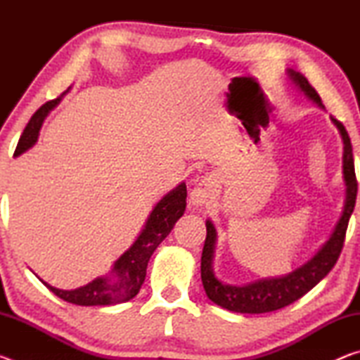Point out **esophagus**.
<instances>
[{"label":"esophagus","instance_id":"34e87169","mask_svg":"<svg viewBox=\"0 0 360 360\" xmlns=\"http://www.w3.org/2000/svg\"><path fill=\"white\" fill-rule=\"evenodd\" d=\"M216 192V179L212 174H205L198 178L191 192V203L193 206H202L208 203Z\"/></svg>","mask_w":360,"mask_h":360}]
</instances>
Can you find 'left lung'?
Masks as SVG:
<instances>
[{"label":"left lung","mask_w":360,"mask_h":360,"mask_svg":"<svg viewBox=\"0 0 360 360\" xmlns=\"http://www.w3.org/2000/svg\"><path fill=\"white\" fill-rule=\"evenodd\" d=\"M289 75L292 81L302 89V92L308 98H311L321 108H324L319 94L308 82L307 77L295 71H289ZM332 122L340 130L345 144L343 173L346 181V203L343 216L338 221L330 238H328V241L319 249V252L311 260L307 262L303 266L297 268L295 271L289 273L288 276L260 279L257 283L238 288V285H229L221 283L214 276V273H212L211 264L216 243V229L211 224V221H206V240L202 254V283L206 295H208L211 302H214L219 307L235 313L260 314L276 311V309H281L288 307V304L297 302L298 298H302L307 292L311 290L322 278L328 275V271L337 264L341 249H343L345 245L349 217L356 206L357 179L354 172V158H352V146L348 131H346L345 125L340 120L332 117Z\"/></svg>","instance_id":"left-lung-1"}]
</instances>
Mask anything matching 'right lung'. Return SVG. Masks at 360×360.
<instances>
[{
  "label": "right lung",
  "mask_w": 360,
  "mask_h": 360,
  "mask_svg": "<svg viewBox=\"0 0 360 360\" xmlns=\"http://www.w3.org/2000/svg\"><path fill=\"white\" fill-rule=\"evenodd\" d=\"M58 101L60 98L47 101L46 105H42L32 115V119H30L19 139L14 155H20L22 152H25L36 143L42 120H44L47 112ZM186 197V184H181L157 203L154 211L150 212L148 222H146V227L143 229L141 235L135 241V245L114 264L112 278H96L92 283L84 285V288L75 290L56 289L51 284L44 281L42 283H44L49 290H52L57 297L62 298V300L70 302L72 304H81V307L115 304L130 300L141 289L146 278V268H148V262L152 252L167 238V235L174 227L176 221L184 214Z\"/></svg>",
  "instance_id": "obj_1"
}]
</instances>
